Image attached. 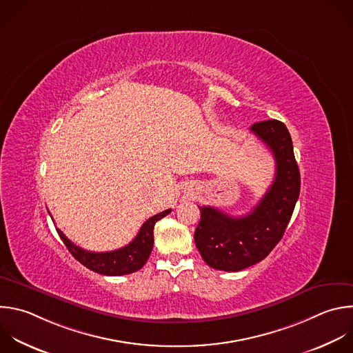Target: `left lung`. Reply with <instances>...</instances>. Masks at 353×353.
I'll return each mask as SVG.
<instances>
[{
	"label": "left lung",
	"mask_w": 353,
	"mask_h": 353,
	"mask_svg": "<svg viewBox=\"0 0 353 353\" xmlns=\"http://www.w3.org/2000/svg\"><path fill=\"white\" fill-rule=\"evenodd\" d=\"M250 130L272 151L276 174L268 192L245 216L232 217L216 208L199 206L195 245L216 270L240 272L263 261L283 239L299 196L301 176L285 125L272 119Z\"/></svg>",
	"instance_id": "obj_1"
}]
</instances>
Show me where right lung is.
Listing matches in <instances>:
<instances>
[{
	"label": "right lung",
	"instance_id": "obj_1",
	"mask_svg": "<svg viewBox=\"0 0 353 353\" xmlns=\"http://www.w3.org/2000/svg\"><path fill=\"white\" fill-rule=\"evenodd\" d=\"M172 209H166L150 217L140 228L136 239L121 250L109 252H90L74 245L65 234L57 228L61 240L69 252L87 269L103 276H123L140 270L148 261L154 247V225L158 220L169 214Z\"/></svg>",
	"mask_w": 353,
	"mask_h": 353
}]
</instances>
